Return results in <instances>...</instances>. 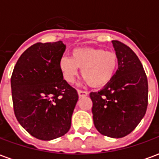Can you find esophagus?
Instances as JSON below:
<instances>
[{
    "label": "esophagus",
    "instance_id": "esophagus-1",
    "mask_svg": "<svg viewBox=\"0 0 159 159\" xmlns=\"http://www.w3.org/2000/svg\"><path fill=\"white\" fill-rule=\"evenodd\" d=\"M77 93H78V96H79L80 98L87 96V95L89 94V92H87V91H83V90H78Z\"/></svg>",
    "mask_w": 159,
    "mask_h": 159
}]
</instances>
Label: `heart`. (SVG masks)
<instances>
[{
	"mask_svg": "<svg viewBox=\"0 0 159 159\" xmlns=\"http://www.w3.org/2000/svg\"><path fill=\"white\" fill-rule=\"evenodd\" d=\"M59 70L68 83L75 81L78 68L84 80L91 86L101 87L110 83L117 72L118 58L113 51L103 48H82L73 50L70 57L64 56L59 63Z\"/></svg>",
	"mask_w": 159,
	"mask_h": 159,
	"instance_id": "b5f03b06",
	"label": "heart"
}]
</instances>
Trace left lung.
Returning <instances> with one entry per match:
<instances>
[{"instance_id":"left-lung-1","label":"left lung","mask_w":159,"mask_h":159,"mask_svg":"<svg viewBox=\"0 0 159 159\" xmlns=\"http://www.w3.org/2000/svg\"><path fill=\"white\" fill-rule=\"evenodd\" d=\"M118 68L110 83L91 92L93 124L101 134L122 138L130 134L146 114L148 83L140 59L128 46L112 41Z\"/></svg>"}]
</instances>
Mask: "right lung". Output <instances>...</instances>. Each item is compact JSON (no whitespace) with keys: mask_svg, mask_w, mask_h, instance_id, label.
Wrapping results in <instances>:
<instances>
[{"mask_svg":"<svg viewBox=\"0 0 159 159\" xmlns=\"http://www.w3.org/2000/svg\"><path fill=\"white\" fill-rule=\"evenodd\" d=\"M66 46L37 42L19 57L11 78L12 103L20 125L36 139L51 140L69 131L78 100L59 70Z\"/></svg>","mask_w":159,"mask_h":159,"instance_id":"right-lung-1","label":"right lung"}]
</instances>
